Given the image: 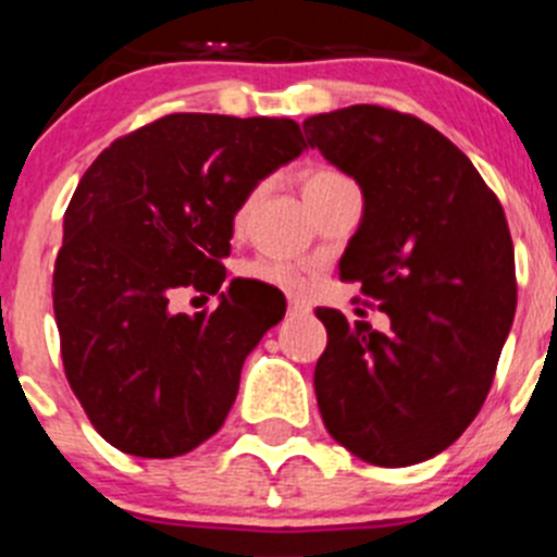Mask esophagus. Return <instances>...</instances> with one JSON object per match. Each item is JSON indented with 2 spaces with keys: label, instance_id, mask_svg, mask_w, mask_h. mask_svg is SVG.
Wrapping results in <instances>:
<instances>
[{
  "label": "esophagus",
  "instance_id": "1",
  "mask_svg": "<svg viewBox=\"0 0 557 557\" xmlns=\"http://www.w3.org/2000/svg\"><path fill=\"white\" fill-rule=\"evenodd\" d=\"M289 314H309V304L301 298H289Z\"/></svg>",
  "mask_w": 557,
  "mask_h": 557
}]
</instances>
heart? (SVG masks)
Instances as JSON below:
<instances>
[{
    "instance_id": "1",
    "label": "heart",
    "mask_w": 557,
    "mask_h": 557,
    "mask_svg": "<svg viewBox=\"0 0 557 557\" xmlns=\"http://www.w3.org/2000/svg\"><path fill=\"white\" fill-rule=\"evenodd\" d=\"M332 178H339V172H332V170L307 172L301 181L304 195H307V191H312L314 186L326 184V181H332ZM256 198H259V189L250 191L248 198L243 200V206L236 209V218H234L236 225L245 223V218H248V211H250V206L256 203ZM243 275L245 278H253V282L268 284V287H275V289H301V284H304L301 270L295 268L293 262H284V259H268V256H256V259H250V262L243 268Z\"/></svg>"
}]
</instances>
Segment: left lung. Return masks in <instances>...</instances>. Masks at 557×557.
Returning <instances> with one entry per match:
<instances>
[{
  "instance_id": "obj_1",
  "label": "left lung",
  "mask_w": 557,
  "mask_h": 557,
  "mask_svg": "<svg viewBox=\"0 0 557 557\" xmlns=\"http://www.w3.org/2000/svg\"><path fill=\"white\" fill-rule=\"evenodd\" d=\"M309 147L362 189L339 278L387 332L321 307L314 366L323 424L359 460L401 469L451 446L480 412L513 326L508 220L469 156L410 113L348 106L304 122Z\"/></svg>"
}]
</instances>
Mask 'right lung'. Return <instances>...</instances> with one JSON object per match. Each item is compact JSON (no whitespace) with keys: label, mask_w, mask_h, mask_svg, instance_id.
<instances>
[{"label":"right lung","mask_w":557,"mask_h":557,"mask_svg":"<svg viewBox=\"0 0 557 557\" xmlns=\"http://www.w3.org/2000/svg\"><path fill=\"white\" fill-rule=\"evenodd\" d=\"M304 150L284 116L170 113L86 170L63 214L52 304L69 385L111 446L178 457L223 426L245 357L287 304L243 278L214 313H172L169 298L220 292L236 209Z\"/></svg>","instance_id":"1"}]
</instances>
